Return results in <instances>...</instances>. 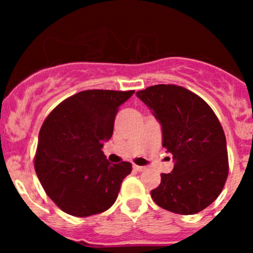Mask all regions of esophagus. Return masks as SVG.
<instances>
[{
    "label": "esophagus",
    "instance_id": "34e87169",
    "mask_svg": "<svg viewBox=\"0 0 253 253\" xmlns=\"http://www.w3.org/2000/svg\"><path fill=\"white\" fill-rule=\"evenodd\" d=\"M134 170H136V171H139V172H140V171H144L145 169H146V168L145 167H140V165H134Z\"/></svg>",
    "mask_w": 253,
    "mask_h": 253
}]
</instances>
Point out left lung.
Returning <instances> with one entry per match:
<instances>
[{
  "label": "left lung",
  "mask_w": 253,
  "mask_h": 253,
  "mask_svg": "<svg viewBox=\"0 0 253 253\" xmlns=\"http://www.w3.org/2000/svg\"><path fill=\"white\" fill-rule=\"evenodd\" d=\"M162 126L163 147L175 167L151 190L159 207L182 215L207 208L228 175L226 136L213 109L183 86L158 84L136 91Z\"/></svg>",
  "instance_id": "obj_1"
}]
</instances>
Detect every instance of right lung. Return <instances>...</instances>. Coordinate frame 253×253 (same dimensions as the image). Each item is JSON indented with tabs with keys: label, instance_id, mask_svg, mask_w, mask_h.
Listing matches in <instances>:
<instances>
[{
	"label": "right lung",
	"instance_id": "1",
	"mask_svg": "<svg viewBox=\"0 0 253 253\" xmlns=\"http://www.w3.org/2000/svg\"><path fill=\"white\" fill-rule=\"evenodd\" d=\"M133 94L84 90L58 104L43 121L34 168L43 190L65 213L90 216L114 205L132 164L109 163L102 147L113 134L119 107Z\"/></svg>",
	"mask_w": 253,
	"mask_h": 253
}]
</instances>
